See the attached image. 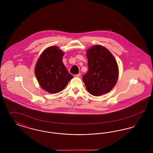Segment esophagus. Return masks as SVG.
Returning <instances> with one entry per match:
<instances>
[{
  "mask_svg": "<svg viewBox=\"0 0 153 153\" xmlns=\"http://www.w3.org/2000/svg\"><path fill=\"white\" fill-rule=\"evenodd\" d=\"M80 76H81V74H80V73H79V74H75V75H74V77H80Z\"/></svg>",
  "mask_w": 153,
  "mask_h": 153,
  "instance_id": "34e87169",
  "label": "esophagus"
}]
</instances>
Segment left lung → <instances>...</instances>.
<instances>
[{
    "mask_svg": "<svg viewBox=\"0 0 153 153\" xmlns=\"http://www.w3.org/2000/svg\"><path fill=\"white\" fill-rule=\"evenodd\" d=\"M88 71L82 79L91 95L98 96L109 92L117 83L118 66L111 53L100 45L87 51Z\"/></svg>",
    "mask_w": 153,
    "mask_h": 153,
    "instance_id": "obj_1",
    "label": "left lung"
}]
</instances>
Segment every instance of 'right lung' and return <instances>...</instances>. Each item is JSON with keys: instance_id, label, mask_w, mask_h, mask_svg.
<instances>
[{"instance_id": "right-lung-1", "label": "right lung", "mask_w": 153, "mask_h": 153, "mask_svg": "<svg viewBox=\"0 0 153 153\" xmlns=\"http://www.w3.org/2000/svg\"><path fill=\"white\" fill-rule=\"evenodd\" d=\"M64 53L57 46L47 48L38 58L35 67L36 79L42 89L57 94L73 78L62 62Z\"/></svg>"}]
</instances>
